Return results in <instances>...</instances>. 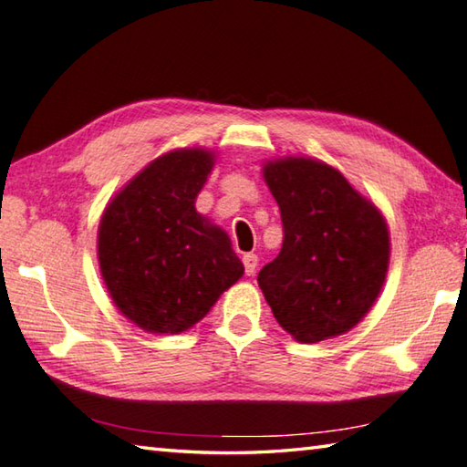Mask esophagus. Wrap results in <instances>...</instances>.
I'll use <instances>...</instances> for the list:
<instances>
[{
	"label": "esophagus",
	"instance_id": "esophagus-1",
	"mask_svg": "<svg viewBox=\"0 0 467 467\" xmlns=\"http://www.w3.org/2000/svg\"><path fill=\"white\" fill-rule=\"evenodd\" d=\"M243 263H244V274L253 275V274H255V269H257L259 257L255 255V253H247V255L243 257Z\"/></svg>",
	"mask_w": 467,
	"mask_h": 467
}]
</instances>
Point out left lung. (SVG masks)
Returning a JSON list of instances; mask_svg holds the SVG:
<instances>
[{
	"mask_svg": "<svg viewBox=\"0 0 467 467\" xmlns=\"http://www.w3.org/2000/svg\"><path fill=\"white\" fill-rule=\"evenodd\" d=\"M263 180L284 223L282 251L257 275L271 312L298 343L345 335L386 282L384 214L325 161L271 159L263 163Z\"/></svg>",
	"mask_w": 467,
	"mask_h": 467,
	"instance_id": "left-lung-1",
	"label": "left lung"
}]
</instances>
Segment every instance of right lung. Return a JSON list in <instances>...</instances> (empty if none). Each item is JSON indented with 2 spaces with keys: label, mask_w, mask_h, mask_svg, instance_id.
I'll list each match as a JSON object with an SVG mask.
<instances>
[{
  "label": "right lung",
  "mask_w": 467,
  "mask_h": 467,
  "mask_svg": "<svg viewBox=\"0 0 467 467\" xmlns=\"http://www.w3.org/2000/svg\"><path fill=\"white\" fill-rule=\"evenodd\" d=\"M214 163L210 149L169 150L140 169L99 218L101 279L116 308L145 333L192 328L244 274L226 231L196 210Z\"/></svg>",
  "instance_id": "right-lung-1"
}]
</instances>
